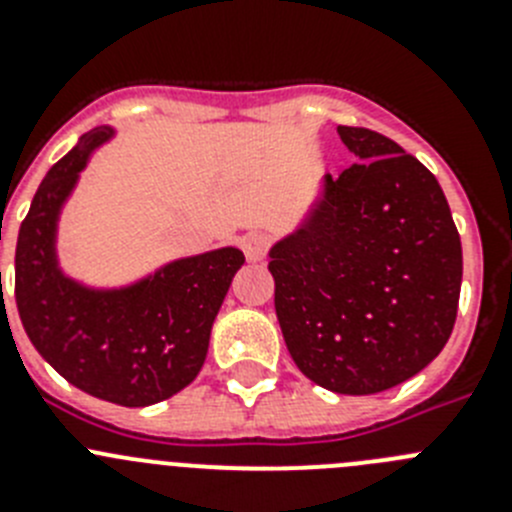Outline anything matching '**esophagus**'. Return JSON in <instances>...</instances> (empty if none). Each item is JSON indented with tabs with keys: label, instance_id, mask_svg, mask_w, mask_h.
Wrapping results in <instances>:
<instances>
[{
	"label": "esophagus",
	"instance_id": "esophagus-1",
	"mask_svg": "<svg viewBox=\"0 0 512 512\" xmlns=\"http://www.w3.org/2000/svg\"><path fill=\"white\" fill-rule=\"evenodd\" d=\"M241 248L246 259L256 264V261H264L266 251H269V238L264 233H246L241 238Z\"/></svg>",
	"mask_w": 512,
	"mask_h": 512
}]
</instances>
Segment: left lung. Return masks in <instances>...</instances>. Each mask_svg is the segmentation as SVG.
Segmentation results:
<instances>
[{
    "instance_id": "1",
    "label": "left lung",
    "mask_w": 512,
    "mask_h": 512,
    "mask_svg": "<svg viewBox=\"0 0 512 512\" xmlns=\"http://www.w3.org/2000/svg\"><path fill=\"white\" fill-rule=\"evenodd\" d=\"M356 161L269 251L274 307L300 372L374 395L431 364L454 330L461 241L436 176L395 140L338 125Z\"/></svg>"
}]
</instances>
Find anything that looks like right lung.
I'll return each instance as SVG.
<instances>
[{"label":"right lung","instance_id":"right-lung-1","mask_svg":"<svg viewBox=\"0 0 512 512\" xmlns=\"http://www.w3.org/2000/svg\"><path fill=\"white\" fill-rule=\"evenodd\" d=\"M115 128L89 130L53 164L22 220L15 300L22 328L66 382L99 400L146 408L184 390L205 364L210 330L243 253L184 256L122 287H92L58 261V220L89 158Z\"/></svg>","mask_w":512,"mask_h":512}]
</instances>
